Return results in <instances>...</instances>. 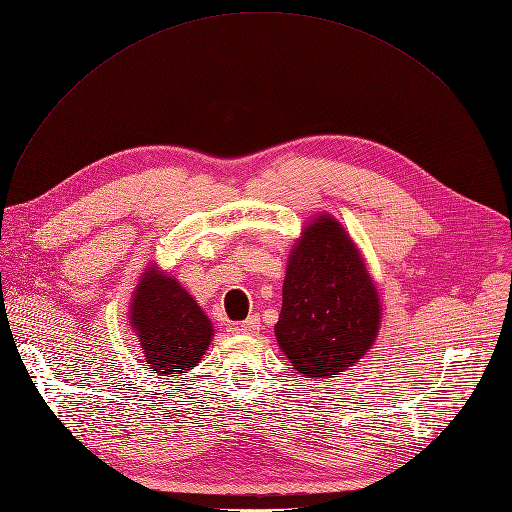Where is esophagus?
<instances>
[{
  "label": "esophagus",
  "mask_w": 512,
  "mask_h": 512,
  "mask_svg": "<svg viewBox=\"0 0 512 512\" xmlns=\"http://www.w3.org/2000/svg\"><path fill=\"white\" fill-rule=\"evenodd\" d=\"M259 327H261L259 316H257V314H251L247 320H243V322L237 324L235 333H239V335H255V333L259 331Z\"/></svg>",
  "instance_id": "1"
}]
</instances>
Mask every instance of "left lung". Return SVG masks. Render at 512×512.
Segmentation results:
<instances>
[{"label": "left lung", "mask_w": 512, "mask_h": 512, "mask_svg": "<svg viewBox=\"0 0 512 512\" xmlns=\"http://www.w3.org/2000/svg\"><path fill=\"white\" fill-rule=\"evenodd\" d=\"M275 339L296 374L337 378L380 333L382 306L359 249L329 214L312 218L288 257Z\"/></svg>", "instance_id": "left-lung-1"}]
</instances>
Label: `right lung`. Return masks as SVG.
Instances as JSON below:
<instances>
[{
    "label": "right lung",
    "mask_w": 512,
    "mask_h": 512,
    "mask_svg": "<svg viewBox=\"0 0 512 512\" xmlns=\"http://www.w3.org/2000/svg\"><path fill=\"white\" fill-rule=\"evenodd\" d=\"M128 314L151 374H188L214 337L210 318L190 292L155 265L138 280Z\"/></svg>",
    "instance_id": "add662e5"
}]
</instances>
